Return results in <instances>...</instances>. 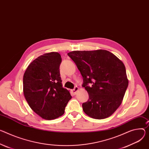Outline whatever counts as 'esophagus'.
Returning a JSON list of instances; mask_svg holds the SVG:
<instances>
[{
	"mask_svg": "<svg viewBox=\"0 0 149 149\" xmlns=\"http://www.w3.org/2000/svg\"><path fill=\"white\" fill-rule=\"evenodd\" d=\"M78 89H79V88H78V87L77 86L75 87H74V89L72 90V93H73L74 94H75L77 93V91L78 90Z\"/></svg>",
	"mask_w": 149,
	"mask_h": 149,
	"instance_id": "obj_1",
	"label": "esophagus"
}]
</instances>
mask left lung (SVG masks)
Instances as JSON below:
<instances>
[{
	"label": "left lung",
	"mask_w": 149,
	"mask_h": 149,
	"mask_svg": "<svg viewBox=\"0 0 149 149\" xmlns=\"http://www.w3.org/2000/svg\"><path fill=\"white\" fill-rule=\"evenodd\" d=\"M68 55L80 71L88 93L83 111L94 119L110 116L120 105L128 86L123 62L105 50L72 51Z\"/></svg>",
	"instance_id": "left-lung-1"
}]
</instances>
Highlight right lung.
Returning a JSON list of instances; mask_svg holds the SVG:
<instances>
[{"label": "right lung", "instance_id": "obj_1", "mask_svg": "<svg viewBox=\"0 0 149 149\" xmlns=\"http://www.w3.org/2000/svg\"><path fill=\"white\" fill-rule=\"evenodd\" d=\"M60 54L51 52L34 59L23 77V91L31 109L42 118L52 120L62 116L72 98L62 87Z\"/></svg>", "mask_w": 149, "mask_h": 149}]
</instances>
